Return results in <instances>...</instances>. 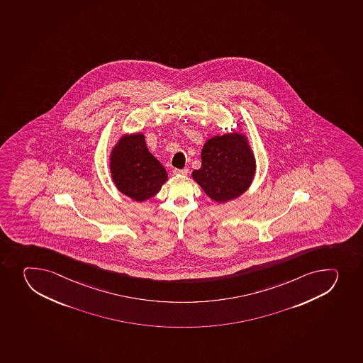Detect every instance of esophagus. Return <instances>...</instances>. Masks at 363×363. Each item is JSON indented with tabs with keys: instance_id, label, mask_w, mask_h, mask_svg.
Instances as JSON below:
<instances>
[{
	"instance_id": "1",
	"label": "esophagus",
	"mask_w": 363,
	"mask_h": 363,
	"mask_svg": "<svg viewBox=\"0 0 363 363\" xmlns=\"http://www.w3.org/2000/svg\"><path fill=\"white\" fill-rule=\"evenodd\" d=\"M174 174L175 175H187L188 169H174Z\"/></svg>"
}]
</instances>
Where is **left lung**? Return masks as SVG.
Returning <instances> with one entry per match:
<instances>
[{"label": "left lung", "instance_id": "left-lung-1", "mask_svg": "<svg viewBox=\"0 0 363 363\" xmlns=\"http://www.w3.org/2000/svg\"><path fill=\"white\" fill-rule=\"evenodd\" d=\"M201 158V168L191 176L214 201L223 203L239 198L251 186L255 158L242 133L233 131L209 138Z\"/></svg>", "mask_w": 363, "mask_h": 363}]
</instances>
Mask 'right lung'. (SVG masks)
<instances>
[{"mask_svg": "<svg viewBox=\"0 0 363 363\" xmlns=\"http://www.w3.org/2000/svg\"><path fill=\"white\" fill-rule=\"evenodd\" d=\"M112 181L137 202L152 198L168 179L164 167L147 150L143 133L123 135L110 154Z\"/></svg>", "mask_w": 363, "mask_h": 363, "instance_id": "right-lung-1", "label": "right lung"}]
</instances>
